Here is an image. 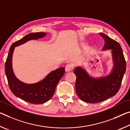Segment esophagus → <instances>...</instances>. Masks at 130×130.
Segmentation results:
<instances>
[{"label":"esophagus","mask_w":130,"mask_h":130,"mask_svg":"<svg viewBox=\"0 0 130 130\" xmlns=\"http://www.w3.org/2000/svg\"><path fill=\"white\" fill-rule=\"evenodd\" d=\"M73 68V65L72 64V63H68L66 65L65 67V71L67 72H69L71 71L72 70Z\"/></svg>","instance_id":"1"}]
</instances>
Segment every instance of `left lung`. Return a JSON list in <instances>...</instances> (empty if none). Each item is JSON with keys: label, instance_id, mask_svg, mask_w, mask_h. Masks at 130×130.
Segmentation results:
<instances>
[{"label": "left lung", "instance_id": "obj_1", "mask_svg": "<svg viewBox=\"0 0 130 130\" xmlns=\"http://www.w3.org/2000/svg\"><path fill=\"white\" fill-rule=\"evenodd\" d=\"M100 34L105 40L102 50L112 49L114 64L109 75L97 79L90 77L81 67L75 69L76 92L80 100L87 103L102 102L115 95L120 89L126 70V62L119 43L104 34Z\"/></svg>", "mask_w": 130, "mask_h": 130}]
</instances>
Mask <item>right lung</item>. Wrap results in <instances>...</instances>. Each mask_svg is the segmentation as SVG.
<instances>
[{
    "mask_svg": "<svg viewBox=\"0 0 130 130\" xmlns=\"http://www.w3.org/2000/svg\"><path fill=\"white\" fill-rule=\"evenodd\" d=\"M46 35L44 32L31 33L14 42L10 47L5 63V73L10 90L14 95L31 104H44L52 98L58 83L65 74V68L52 71L44 79L38 83L26 84L20 81L14 75L12 67V57L15 47L24 44L28 40L42 38Z\"/></svg>",
    "mask_w": 130,
    "mask_h": 130,
    "instance_id": "1",
    "label": "right lung"
}]
</instances>
